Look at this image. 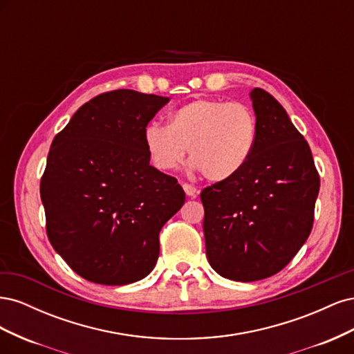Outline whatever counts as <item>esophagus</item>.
<instances>
[{"mask_svg":"<svg viewBox=\"0 0 354 354\" xmlns=\"http://www.w3.org/2000/svg\"><path fill=\"white\" fill-rule=\"evenodd\" d=\"M183 189H185V192H186V195L190 196V198H196V196L199 195V190H198L195 186H192V185L185 183V185H183Z\"/></svg>","mask_w":354,"mask_h":354,"instance_id":"obj_1","label":"esophagus"}]
</instances>
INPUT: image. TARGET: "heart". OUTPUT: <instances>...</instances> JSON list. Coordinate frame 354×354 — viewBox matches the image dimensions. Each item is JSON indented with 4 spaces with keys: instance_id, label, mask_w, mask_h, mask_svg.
<instances>
[{
    "instance_id": "b5f03b06",
    "label": "heart",
    "mask_w": 354,
    "mask_h": 354,
    "mask_svg": "<svg viewBox=\"0 0 354 354\" xmlns=\"http://www.w3.org/2000/svg\"><path fill=\"white\" fill-rule=\"evenodd\" d=\"M257 136L259 124L250 106L195 99L171 112L168 125L147 124L143 138L158 169H176L189 149L192 167L209 181H226L250 162Z\"/></svg>"
}]
</instances>
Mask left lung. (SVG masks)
<instances>
[{
  "mask_svg": "<svg viewBox=\"0 0 354 354\" xmlns=\"http://www.w3.org/2000/svg\"><path fill=\"white\" fill-rule=\"evenodd\" d=\"M259 136L239 174L201 192L207 259L220 276L254 282L281 272L313 227L320 180L308 143L272 94L250 93Z\"/></svg>",
  "mask_w": 354,
  "mask_h": 354,
  "instance_id": "left-lung-1",
  "label": "left lung"
}]
</instances>
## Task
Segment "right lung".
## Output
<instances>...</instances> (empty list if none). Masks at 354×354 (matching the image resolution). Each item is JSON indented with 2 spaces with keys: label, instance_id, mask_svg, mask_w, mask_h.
I'll use <instances>...</instances> for the list:
<instances>
[{
  "label": "right lung",
  "instance_id": "obj_1",
  "mask_svg": "<svg viewBox=\"0 0 354 354\" xmlns=\"http://www.w3.org/2000/svg\"><path fill=\"white\" fill-rule=\"evenodd\" d=\"M168 102L134 90L100 94L51 143L39 186L47 234L84 279L128 285L153 270L159 232L186 199L145 146V128Z\"/></svg>",
  "mask_w": 354,
  "mask_h": 354
}]
</instances>
